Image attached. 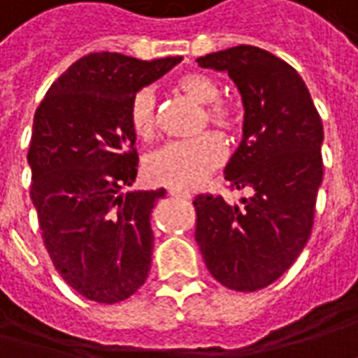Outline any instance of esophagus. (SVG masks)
<instances>
[{"instance_id": "obj_1", "label": "esophagus", "mask_w": 358, "mask_h": 358, "mask_svg": "<svg viewBox=\"0 0 358 358\" xmlns=\"http://www.w3.org/2000/svg\"><path fill=\"white\" fill-rule=\"evenodd\" d=\"M169 194H171L172 197H178V199H189V197H192L187 192H182V189H171Z\"/></svg>"}]
</instances>
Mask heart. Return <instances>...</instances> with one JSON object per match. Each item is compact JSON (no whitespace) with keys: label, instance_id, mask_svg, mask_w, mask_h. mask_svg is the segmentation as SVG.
<instances>
[{"label":"heart","instance_id":"1","mask_svg":"<svg viewBox=\"0 0 358 358\" xmlns=\"http://www.w3.org/2000/svg\"><path fill=\"white\" fill-rule=\"evenodd\" d=\"M176 89L199 104H207L203 110V124L217 127L219 131L232 134L240 126V112L231 102L221 101V87L209 75L192 71L180 75ZM129 127L139 139H153L159 129V102L153 87H143L131 96L127 106ZM224 143L217 134L172 141L155 151L147 161V176L155 184H162L172 189L189 192L196 189L217 171L224 161Z\"/></svg>","mask_w":358,"mask_h":358}]
</instances>
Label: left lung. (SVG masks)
Returning <instances> with one entry per match:
<instances>
[{"instance_id": "1", "label": "left lung", "mask_w": 358, "mask_h": 358, "mask_svg": "<svg viewBox=\"0 0 358 358\" xmlns=\"http://www.w3.org/2000/svg\"><path fill=\"white\" fill-rule=\"evenodd\" d=\"M227 71L244 102V137L224 169L232 189H252L242 207L201 194L196 242L209 273L227 289L259 291L277 281L306 246L324 176V126L302 77L256 46L197 57Z\"/></svg>"}]
</instances>
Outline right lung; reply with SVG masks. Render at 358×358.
Segmentation results:
<instances>
[{
  "label": "right lung",
  "instance_id": "obj_1",
  "mask_svg": "<svg viewBox=\"0 0 358 358\" xmlns=\"http://www.w3.org/2000/svg\"><path fill=\"white\" fill-rule=\"evenodd\" d=\"M180 62L94 52L67 67L34 112L27 159L42 240L62 279L89 301H126L149 275V219L164 189L122 192L139 162L127 106Z\"/></svg>",
  "mask_w": 358,
  "mask_h": 358
}]
</instances>
